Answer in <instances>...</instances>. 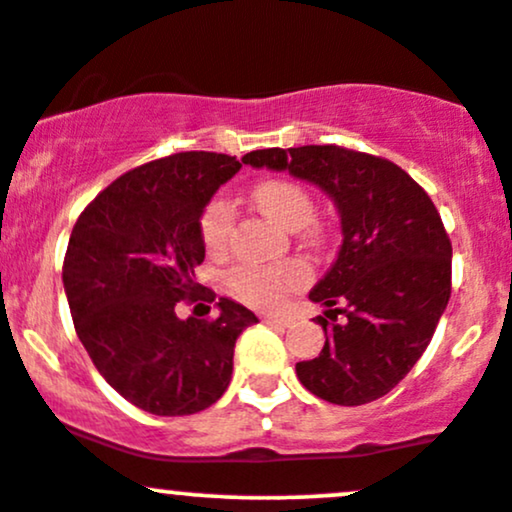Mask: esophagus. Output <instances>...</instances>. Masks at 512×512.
Instances as JSON below:
<instances>
[{"label": "esophagus", "instance_id": "1", "mask_svg": "<svg viewBox=\"0 0 512 512\" xmlns=\"http://www.w3.org/2000/svg\"><path fill=\"white\" fill-rule=\"evenodd\" d=\"M267 325H274V328H289L291 318H282V316H265Z\"/></svg>", "mask_w": 512, "mask_h": 512}]
</instances>
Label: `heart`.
I'll list each match as a JSON object with an SVG mask.
<instances>
[{"label": "heart", "instance_id": "obj_1", "mask_svg": "<svg viewBox=\"0 0 512 512\" xmlns=\"http://www.w3.org/2000/svg\"><path fill=\"white\" fill-rule=\"evenodd\" d=\"M257 209L272 223L286 230H299L311 221L313 201L299 184L284 179H267L252 189ZM233 206L228 199H213L201 218V235L209 250H221L233 230ZM308 282V267L303 262H279L269 267H240L228 277V286L238 299L257 308L282 306L286 294Z\"/></svg>", "mask_w": 512, "mask_h": 512}]
</instances>
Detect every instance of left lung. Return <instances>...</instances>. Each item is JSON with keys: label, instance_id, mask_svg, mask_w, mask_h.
Returning <instances> with one entry per match:
<instances>
[{"label": "left lung", "instance_id": "left-lung-1", "mask_svg": "<svg viewBox=\"0 0 512 512\" xmlns=\"http://www.w3.org/2000/svg\"><path fill=\"white\" fill-rule=\"evenodd\" d=\"M243 162L316 184L340 216L338 257L308 299L346 320L318 316L325 345L296 364L299 381L338 406L386 396L430 345L449 301L452 245L435 204L398 165L338 145L252 150Z\"/></svg>", "mask_w": 512, "mask_h": 512}]
</instances>
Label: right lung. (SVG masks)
I'll list each match as a JSON object with an SVG mask.
<instances>
[{"label":"right lung","mask_w":512,"mask_h":512,"mask_svg":"<svg viewBox=\"0 0 512 512\" xmlns=\"http://www.w3.org/2000/svg\"><path fill=\"white\" fill-rule=\"evenodd\" d=\"M240 167L204 150L148 162L109 184L72 228L63 286L77 338L106 384L145 413L213 406L230 384L235 340L257 323L233 299H218L213 320L174 311L196 291L206 206Z\"/></svg>","instance_id":"right-lung-1"}]
</instances>
